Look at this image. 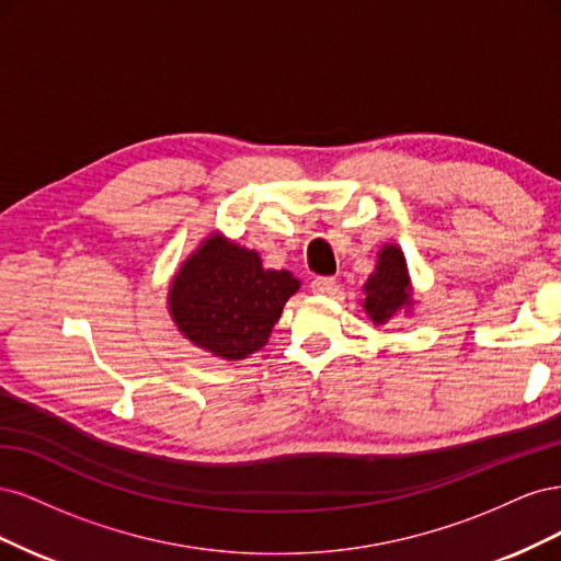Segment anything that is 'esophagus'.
Returning a JSON list of instances; mask_svg holds the SVG:
<instances>
[{"label":"esophagus","instance_id":"1","mask_svg":"<svg viewBox=\"0 0 561 561\" xmlns=\"http://www.w3.org/2000/svg\"><path fill=\"white\" fill-rule=\"evenodd\" d=\"M311 290L316 295H330L332 290H336V278L334 276H316L311 280Z\"/></svg>","mask_w":561,"mask_h":561}]
</instances>
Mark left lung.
<instances>
[{
    "label": "left lung",
    "instance_id": "1",
    "mask_svg": "<svg viewBox=\"0 0 561 561\" xmlns=\"http://www.w3.org/2000/svg\"><path fill=\"white\" fill-rule=\"evenodd\" d=\"M365 311L377 322H388L402 307L412 304L410 297V278L402 250L396 245H383L379 254L377 271L365 283Z\"/></svg>",
    "mask_w": 561,
    "mask_h": 561
}]
</instances>
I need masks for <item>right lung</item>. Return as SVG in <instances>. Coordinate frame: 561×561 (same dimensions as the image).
<instances>
[{"label": "right lung", "mask_w": 561, "mask_h": 561, "mask_svg": "<svg viewBox=\"0 0 561 561\" xmlns=\"http://www.w3.org/2000/svg\"><path fill=\"white\" fill-rule=\"evenodd\" d=\"M299 280L271 271L260 254L210 236L178 271L171 313L180 332L227 360L260 351Z\"/></svg>", "instance_id": "obj_1"}]
</instances>
